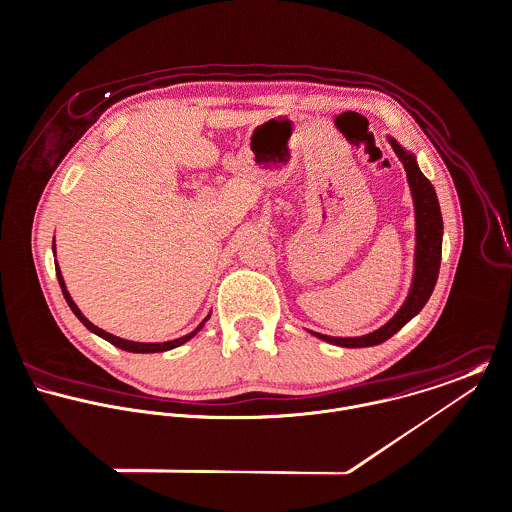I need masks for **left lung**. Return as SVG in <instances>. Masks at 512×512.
Segmentation results:
<instances>
[{
    "instance_id": "obj_1",
    "label": "left lung",
    "mask_w": 512,
    "mask_h": 512,
    "mask_svg": "<svg viewBox=\"0 0 512 512\" xmlns=\"http://www.w3.org/2000/svg\"><path fill=\"white\" fill-rule=\"evenodd\" d=\"M390 144L398 158L402 160L406 174H408L409 188L415 205V269H413V281L409 289L408 299L402 308L394 314L390 322H386L382 328L356 338H336L326 336L318 332H310L320 340H326L336 346L344 348H366L386 342L390 336H394L402 326H406L425 303L429 301L433 287L437 283L439 265H441V237H443V219L441 209L437 202V194L431 186V182L421 174L413 154L406 152L394 138H390Z\"/></svg>"
}]
</instances>
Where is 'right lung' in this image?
Listing matches in <instances>:
<instances>
[{
  "mask_svg": "<svg viewBox=\"0 0 512 512\" xmlns=\"http://www.w3.org/2000/svg\"><path fill=\"white\" fill-rule=\"evenodd\" d=\"M53 251H55V241H53ZM55 271H57V281H59V285H61V291H63V297H65V301H67V305L71 307V310L75 312V316L91 330V332H95L97 336H101L104 340H108L110 344H114L116 348H120V350H126V352H136V354H152V352H166V350H172V348H178V346H182L184 342H188L192 336H196L200 330H202V326L205 324V320L209 318V314L205 316L204 320L200 322V326L196 328V330H192L190 334H186V336H182V338H176V340H170V342H132V340H124V338H118V336H114V334H110V332H106L103 328H99V326H95L81 310L79 307L75 305V301L71 299V295H69V291H67V287H65V281H63V275H61V269H59V265L55 263Z\"/></svg>",
  "mask_w": 512,
  "mask_h": 512,
  "instance_id": "obj_1",
  "label": "right lung"
}]
</instances>
